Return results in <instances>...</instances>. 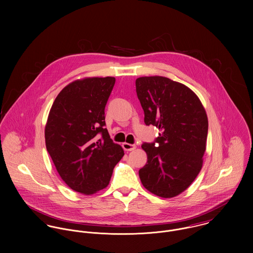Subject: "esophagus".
Returning a JSON list of instances; mask_svg holds the SVG:
<instances>
[{"label": "esophagus", "mask_w": 253, "mask_h": 253, "mask_svg": "<svg viewBox=\"0 0 253 253\" xmlns=\"http://www.w3.org/2000/svg\"><path fill=\"white\" fill-rule=\"evenodd\" d=\"M122 146H123V148H124L125 151H132V150H134V149L136 148L135 145L129 144V143H126V142L123 143Z\"/></svg>", "instance_id": "esophagus-1"}]
</instances>
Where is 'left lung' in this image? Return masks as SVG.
<instances>
[{
	"label": "left lung",
	"instance_id": "1",
	"mask_svg": "<svg viewBox=\"0 0 253 253\" xmlns=\"http://www.w3.org/2000/svg\"><path fill=\"white\" fill-rule=\"evenodd\" d=\"M147 126L161 133L144 143L147 163L139 169L145 188L162 198L180 195L200 173L207 149L208 115L198 95L185 84L162 76L135 81Z\"/></svg>",
	"mask_w": 253,
	"mask_h": 253
}]
</instances>
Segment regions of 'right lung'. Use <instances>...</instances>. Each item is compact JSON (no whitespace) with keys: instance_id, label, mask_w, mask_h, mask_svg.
Returning <instances> with one entry per match:
<instances>
[{"instance_id":"add662e5","label":"right lung","mask_w":253,"mask_h":253,"mask_svg":"<svg viewBox=\"0 0 253 253\" xmlns=\"http://www.w3.org/2000/svg\"><path fill=\"white\" fill-rule=\"evenodd\" d=\"M115 82L114 77L76 80L58 93L48 113L46 150L61 179L84 195L106 188L125 155L104 127V110Z\"/></svg>"}]
</instances>
